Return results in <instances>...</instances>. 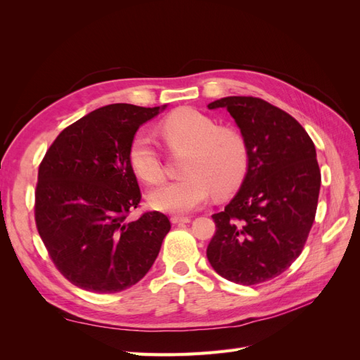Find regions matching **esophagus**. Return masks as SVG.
Segmentation results:
<instances>
[{
    "label": "esophagus",
    "instance_id": "esophagus-1",
    "mask_svg": "<svg viewBox=\"0 0 360 360\" xmlns=\"http://www.w3.org/2000/svg\"><path fill=\"white\" fill-rule=\"evenodd\" d=\"M189 221H191V217H188V216H171L172 224H188Z\"/></svg>",
    "mask_w": 360,
    "mask_h": 360
}]
</instances>
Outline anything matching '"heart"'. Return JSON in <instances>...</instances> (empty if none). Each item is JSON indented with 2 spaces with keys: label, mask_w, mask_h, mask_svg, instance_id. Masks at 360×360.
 Instances as JSON below:
<instances>
[{
  "label": "heart",
  "mask_w": 360,
  "mask_h": 360,
  "mask_svg": "<svg viewBox=\"0 0 360 360\" xmlns=\"http://www.w3.org/2000/svg\"><path fill=\"white\" fill-rule=\"evenodd\" d=\"M159 132L172 155H188L181 165L184 179L151 192V207L167 213H189L204 205L212 192L222 198L242 184L249 153L237 129L217 126L213 118L193 108H180L162 120ZM129 163L135 176L151 186L165 177L160 153L143 134L130 141Z\"/></svg>",
  "instance_id": "heart-1"
}]
</instances>
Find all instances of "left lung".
<instances>
[{
  "label": "left lung",
  "mask_w": 360,
  "mask_h": 360,
  "mask_svg": "<svg viewBox=\"0 0 360 360\" xmlns=\"http://www.w3.org/2000/svg\"><path fill=\"white\" fill-rule=\"evenodd\" d=\"M209 108L236 120L249 163L240 191L212 216L207 258L228 281L263 284L284 274L308 240L321 184L317 153L296 118L259 97L230 96Z\"/></svg>",
  "instance_id": "1"
}]
</instances>
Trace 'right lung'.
Instances as JSON below:
<instances>
[{
    "label": "right lung",
    "instance_id": "1",
    "mask_svg": "<svg viewBox=\"0 0 360 360\" xmlns=\"http://www.w3.org/2000/svg\"><path fill=\"white\" fill-rule=\"evenodd\" d=\"M159 110L99 108L64 129L40 162L37 231L52 263L76 287L108 294L135 285L171 230L168 216L156 210L129 221L141 202L129 146Z\"/></svg>",
    "mask_w": 360,
    "mask_h": 360
}]
</instances>
